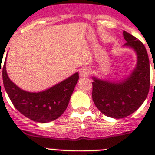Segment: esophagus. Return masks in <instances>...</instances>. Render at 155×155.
<instances>
[{"label": "esophagus", "instance_id": "esophagus-1", "mask_svg": "<svg viewBox=\"0 0 155 155\" xmlns=\"http://www.w3.org/2000/svg\"><path fill=\"white\" fill-rule=\"evenodd\" d=\"M90 74V71L87 68H82L80 71V76L81 78H86Z\"/></svg>", "mask_w": 155, "mask_h": 155}]
</instances>
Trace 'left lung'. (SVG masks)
Returning <instances> with one entry per match:
<instances>
[{
  "instance_id": "obj_1",
  "label": "left lung",
  "mask_w": 155,
  "mask_h": 155,
  "mask_svg": "<svg viewBox=\"0 0 155 155\" xmlns=\"http://www.w3.org/2000/svg\"><path fill=\"white\" fill-rule=\"evenodd\" d=\"M124 36L127 41L124 46L132 48L137 56L136 68L131 74L118 82L92 78L94 105L104 115L115 119L124 118L137 110L150 88V64L144 45L125 31Z\"/></svg>"
}]
</instances>
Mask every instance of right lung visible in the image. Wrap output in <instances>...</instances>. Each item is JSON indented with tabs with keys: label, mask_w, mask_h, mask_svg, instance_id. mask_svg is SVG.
Listing matches in <instances>:
<instances>
[{
	"label": "right lung",
	"mask_w": 155,
	"mask_h": 155,
	"mask_svg": "<svg viewBox=\"0 0 155 155\" xmlns=\"http://www.w3.org/2000/svg\"><path fill=\"white\" fill-rule=\"evenodd\" d=\"M2 77L5 91L14 106L27 118L38 123L53 121L64 113L79 79L77 72L49 89L40 92H28L18 87L8 78L6 60Z\"/></svg>",
	"instance_id": "add662e5"
}]
</instances>
